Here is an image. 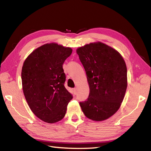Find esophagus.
Segmentation results:
<instances>
[{"label": "esophagus", "instance_id": "34e87169", "mask_svg": "<svg viewBox=\"0 0 151 151\" xmlns=\"http://www.w3.org/2000/svg\"><path fill=\"white\" fill-rule=\"evenodd\" d=\"M73 93H74L75 94H76V88L73 89Z\"/></svg>", "mask_w": 151, "mask_h": 151}]
</instances>
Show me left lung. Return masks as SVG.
I'll list each match as a JSON object with an SVG mask.
<instances>
[{"label": "left lung", "instance_id": "8db88e82", "mask_svg": "<svg viewBox=\"0 0 151 151\" xmlns=\"http://www.w3.org/2000/svg\"><path fill=\"white\" fill-rule=\"evenodd\" d=\"M86 73L90 92L80 106L86 117L102 121L120 107L127 86V67L119 52L101 42L77 49Z\"/></svg>", "mask_w": 151, "mask_h": 151}]
</instances>
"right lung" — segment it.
Returning <instances> with one entry per match:
<instances>
[{
	"mask_svg": "<svg viewBox=\"0 0 151 151\" xmlns=\"http://www.w3.org/2000/svg\"><path fill=\"white\" fill-rule=\"evenodd\" d=\"M72 50L57 44L38 47L24 61L21 73L24 94L31 110L52 124L65 116L73 95L65 89L62 65Z\"/></svg>",
	"mask_w": 151,
	"mask_h": 151,
	"instance_id": "right-lung-1",
	"label": "right lung"
}]
</instances>
